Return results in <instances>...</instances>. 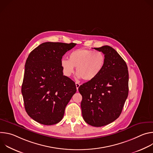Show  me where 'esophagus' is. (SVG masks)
<instances>
[{"label":"esophagus","mask_w":153,"mask_h":153,"mask_svg":"<svg viewBox=\"0 0 153 153\" xmlns=\"http://www.w3.org/2000/svg\"><path fill=\"white\" fill-rule=\"evenodd\" d=\"M80 83L79 82H76V88H77V90H78L79 86H80Z\"/></svg>","instance_id":"34e87169"}]
</instances>
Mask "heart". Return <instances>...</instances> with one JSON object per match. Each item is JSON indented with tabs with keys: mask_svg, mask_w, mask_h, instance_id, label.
I'll use <instances>...</instances> for the list:
<instances>
[{
	"mask_svg": "<svg viewBox=\"0 0 153 153\" xmlns=\"http://www.w3.org/2000/svg\"><path fill=\"white\" fill-rule=\"evenodd\" d=\"M105 62V56L101 51L78 49L69 54L68 60L62 59L60 65L65 76L70 77L76 67L78 77L90 81L99 75Z\"/></svg>",
	"mask_w": 153,
	"mask_h": 153,
	"instance_id": "heart-1",
	"label": "heart"
}]
</instances>
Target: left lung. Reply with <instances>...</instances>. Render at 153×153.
Here are the masks:
<instances>
[{
	"label": "left lung",
	"mask_w": 153,
	"mask_h": 153,
	"mask_svg": "<svg viewBox=\"0 0 153 153\" xmlns=\"http://www.w3.org/2000/svg\"><path fill=\"white\" fill-rule=\"evenodd\" d=\"M94 48L104 54V68L96 78L80 85L79 91L84 120L100 127L120 115L128 95L129 75L126 62L114 48L108 45Z\"/></svg>",
	"instance_id": "1"
}]
</instances>
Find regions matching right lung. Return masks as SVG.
<instances>
[{"label": "right lung", "mask_w": 153, "mask_h": 153, "mask_svg": "<svg viewBox=\"0 0 153 153\" xmlns=\"http://www.w3.org/2000/svg\"><path fill=\"white\" fill-rule=\"evenodd\" d=\"M76 43L45 42L29 54L22 85L26 112L45 125L59 123L65 107L76 92L75 82L63 76L62 56Z\"/></svg>", "instance_id": "1"}]
</instances>
